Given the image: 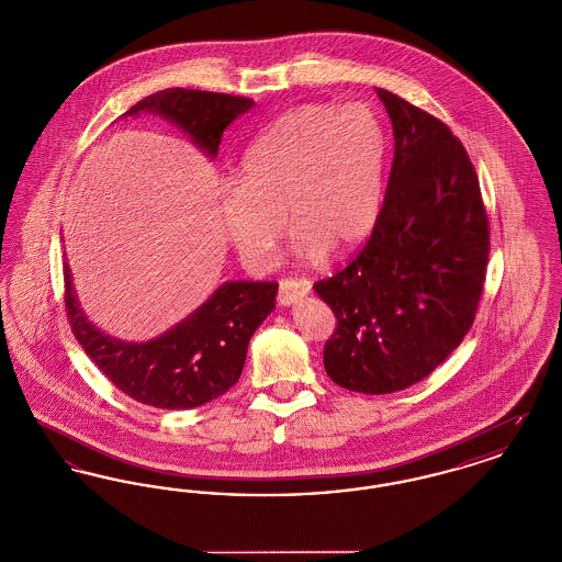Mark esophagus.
<instances>
[{"label": "esophagus", "mask_w": 562, "mask_h": 562, "mask_svg": "<svg viewBox=\"0 0 562 562\" xmlns=\"http://www.w3.org/2000/svg\"><path fill=\"white\" fill-rule=\"evenodd\" d=\"M310 294V282L305 280H294V278H284L280 280V291H278V303L282 307H291L299 303L303 296Z\"/></svg>", "instance_id": "34e87169"}]
</instances>
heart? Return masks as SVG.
<instances>
[{
    "instance_id": "obj_1",
    "label": "heart",
    "mask_w": 562,
    "mask_h": 562,
    "mask_svg": "<svg viewBox=\"0 0 562 562\" xmlns=\"http://www.w3.org/2000/svg\"><path fill=\"white\" fill-rule=\"evenodd\" d=\"M385 131L362 103L293 109L257 134L241 156L240 177L225 179L218 221L252 266H268L284 232L294 255L318 263L364 240L379 213Z\"/></svg>"
}]
</instances>
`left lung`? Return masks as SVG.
Instances as JSON below:
<instances>
[{
  "label": "left lung",
  "mask_w": 562,
  "mask_h": 562,
  "mask_svg": "<svg viewBox=\"0 0 562 562\" xmlns=\"http://www.w3.org/2000/svg\"><path fill=\"white\" fill-rule=\"evenodd\" d=\"M394 161L373 234L314 291L337 318L328 376L358 394H392L440 367L468 335L488 261L481 186L447 124L376 88Z\"/></svg>",
  "instance_id": "left-lung-1"
}]
</instances>
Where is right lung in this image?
Listing matches in <instances>:
<instances>
[{
	"mask_svg": "<svg viewBox=\"0 0 562 562\" xmlns=\"http://www.w3.org/2000/svg\"><path fill=\"white\" fill-rule=\"evenodd\" d=\"M255 101L204 90L168 88L122 117L154 113L179 126L211 160L225 128ZM276 282H223L186 321L149 341H122L88 321L65 263V303L74 335L109 381L134 401L186 411L223 396L240 379L250 337L276 307Z\"/></svg>",
	"mask_w": 562,
	"mask_h": 562,
	"instance_id": "obj_1",
	"label": "right lung"
}]
</instances>
